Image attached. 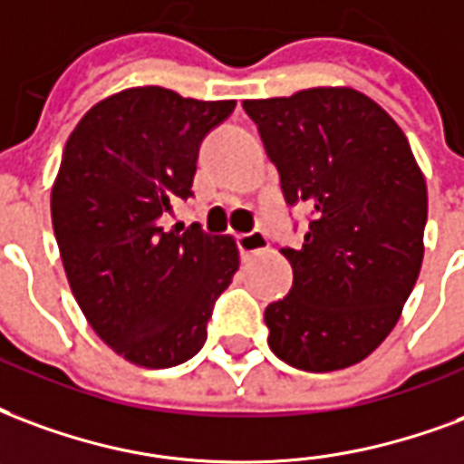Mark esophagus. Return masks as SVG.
I'll list each match as a JSON object with an SVG mask.
<instances>
[{
  "label": "esophagus",
  "mask_w": 464,
  "mask_h": 464,
  "mask_svg": "<svg viewBox=\"0 0 464 464\" xmlns=\"http://www.w3.org/2000/svg\"><path fill=\"white\" fill-rule=\"evenodd\" d=\"M236 246L241 250L243 258H248V256H256V253L267 248V236L263 231L241 233V236H236Z\"/></svg>",
  "instance_id": "1"
}]
</instances>
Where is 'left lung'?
Segmentation results:
<instances>
[{
    "label": "left lung",
    "instance_id": "left-lung-1",
    "mask_svg": "<svg viewBox=\"0 0 464 464\" xmlns=\"http://www.w3.org/2000/svg\"><path fill=\"white\" fill-rule=\"evenodd\" d=\"M287 206H310L293 287L266 307L277 359L312 373L372 354L396 327L423 263L425 179L403 130L352 88L246 101Z\"/></svg>",
    "mask_w": 464,
    "mask_h": 464
}]
</instances>
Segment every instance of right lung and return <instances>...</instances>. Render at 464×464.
<instances>
[{"label":"right lung","instance_id":"add662e5","mask_svg":"<svg viewBox=\"0 0 464 464\" xmlns=\"http://www.w3.org/2000/svg\"><path fill=\"white\" fill-rule=\"evenodd\" d=\"M233 108L145 85L98 102L68 137L51 191L61 260L95 334L137 366L197 354L238 270L233 238L162 223L194 197L198 147Z\"/></svg>","mask_w":464,"mask_h":464}]
</instances>
